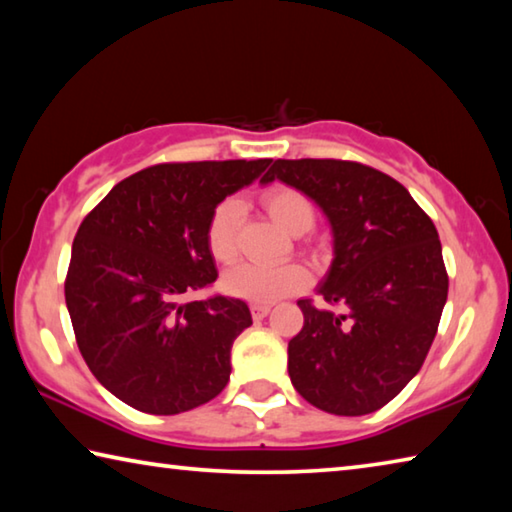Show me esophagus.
I'll list each match as a JSON object with an SVG mask.
<instances>
[{
    "instance_id": "esophagus-1",
    "label": "esophagus",
    "mask_w": 512,
    "mask_h": 512,
    "mask_svg": "<svg viewBox=\"0 0 512 512\" xmlns=\"http://www.w3.org/2000/svg\"><path fill=\"white\" fill-rule=\"evenodd\" d=\"M250 311H253V318L255 320H262L264 316H268V311H271V305H259V302H255V305H250Z\"/></svg>"
}]
</instances>
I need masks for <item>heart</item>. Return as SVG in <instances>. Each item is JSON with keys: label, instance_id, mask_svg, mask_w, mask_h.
I'll use <instances>...</instances> for the list:
<instances>
[{"label": "heart", "instance_id": "heart-1", "mask_svg": "<svg viewBox=\"0 0 512 512\" xmlns=\"http://www.w3.org/2000/svg\"><path fill=\"white\" fill-rule=\"evenodd\" d=\"M262 205L268 216L289 235H302L314 225V207L298 189L284 185L268 187L262 194ZM241 219H244V205L239 198H225L214 207L210 223H207V246L219 262H230L237 255ZM307 280L309 275L300 264H237L223 275V289L230 296L259 302V305H271V302L300 291Z\"/></svg>", "mask_w": 512, "mask_h": 512}]
</instances>
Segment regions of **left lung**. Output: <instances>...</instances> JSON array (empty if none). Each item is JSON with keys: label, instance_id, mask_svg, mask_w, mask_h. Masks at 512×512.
Here are the masks:
<instances>
[{"label": "left lung", "instance_id": "8db88e82", "mask_svg": "<svg viewBox=\"0 0 512 512\" xmlns=\"http://www.w3.org/2000/svg\"><path fill=\"white\" fill-rule=\"evenodd\" d=\"M298 189L325 214L332 264L318 293L341 314L298 300L289 377L316 409L366 415L418 375L447 302L436 225L397 180L345 160H275L262 183Z\"/></svg>", "mask_w": 512, "mask_h": 512}]
</instances>
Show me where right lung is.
Returning a JSON list of instances; mask_svg holds the SVG:
<instances>
[{"label":"right lung","mask_w":512,"mask_h":512,"mask_svg":"<svg viewBox=\"0 0 512 512\" xmlns=\"http://www.w3.org/2000/svg\"><path fill=\"white\" fill-rule=\"evenodd\" d=\"M271 162L155 164L121 180L83 219L65 302L85 363L117 400L176 415L228 384L232 343L253 325L248 305L219 293L180 298L219 277L207 246L214 207Z\"/></svg>","instance_id":"add662e5"}]
</instances>
